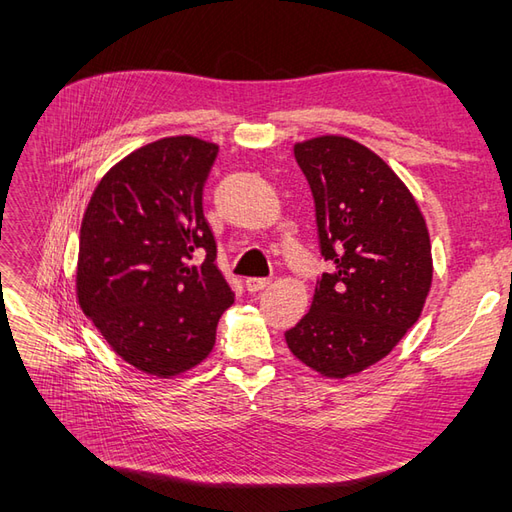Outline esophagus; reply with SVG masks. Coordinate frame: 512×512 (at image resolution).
<instances>
[{"instance_id": "obj_1", "label": "esophagus", "mask_w": 512, "mask_h": 512, "mask_svg": "<svg viewBox=\"0 0 512 512\" xmlns=\"http://www.w3.org/2000/svg\"><path fill=\"white\" fill-rule=\"evenodd\" d=\"M270 286V279L268 277H248L246 279V290L248 292H259Z\"/></svg>"}]
</instances>
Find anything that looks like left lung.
<instances>
[{"instance_id":"obj_1","label":"left lung","mask_w":512,"mask_h":512,"mask_svg":"<svg viewBox=\"0 0 512 512\" xmlns=\"http://www.w3.org/2000/svg\"><path fill=\"white\" fill-rule=\"evenodd\" d=\"M321 257L310 312L286 332L290 352L345 378L387 356L418 321L431 286V244L405 184L374 151L343 136L295 145Z\"/></svg>"}]
</instances>
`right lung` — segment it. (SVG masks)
Here are the masks:
<instances>
[{
    "mask_svg": "<svg viewBox=\"0 0 512 512\" xmlns=\"http://www.w3.org/2000/svg\"><path fill=\"white\" fill-rule=\"evenodd\" d=\"M215 156L193 136L136 149L99 182L81 224L83 312L123 361L160 378L209 356L235 301L202 206Z\"/></svg>",
    "mask_w": 512,
    "mask_h": 512,
    "instance_id": "add662e5",
    "label": "right lung"
}]
</instances>
